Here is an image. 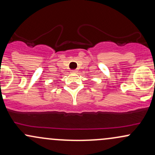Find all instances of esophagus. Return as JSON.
<instances>
[{
	"label": "esophagus",
	"instance_id": "obj_1",
	"mask_svg": "<svg viewBox=\"0 0 155 155\" xmlns=\"http://www.w3.org/2000/svg\"><path fill=\"white\" fill-rule=\"evenodd\" d=\"M71 73H76V70H71Z\"/></svg>",
	"mask_w": 155,
	"mask_h": 155
}]
</instances>
